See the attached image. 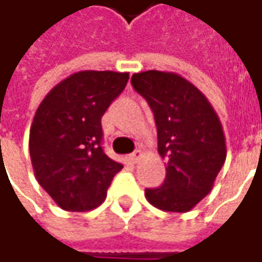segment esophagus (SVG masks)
<instances>
[{
  "mask_svg": "<svg viewBox=\"0 0 262 262\" xmlns=\"http://www.w3.org/2000/svg\"><path fill=\"white\" fill-rule=\"evenodd\" d=\"M140 157H142V150L140 149H138V150H135L133 154L130 155V159H132V162H138L140 159Z\"/></svg>",
  "mask_w": 262,
  "mask_h": 262,
  "instance_id": "esophagus-1",
  "label": "esophagus"
}]
</instances>
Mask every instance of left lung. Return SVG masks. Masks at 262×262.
I'll use <instances>...</instances> for the list:
<instances>
[{"mask_svg": "<svg viewBox=\"0 0 262 262\" xmlns=\"http://www.w3.org/2000/svg\"><path fill=\"white\" fill-rule=\"evenodd\" d=\"M132 85L154 112L165 181L146 188V200L164 212L185 213L212 191L226 159L221 119L206 95L176 72L133 74Z\"/></svg>", "mask_w": 262, "mask_h": 262, "instance_id": "1", "label": "left lung"}]
</instances>
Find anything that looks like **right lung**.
Masks as SVG:
<instances>
[{"instance_id": "right-lung-1", "label": "right lung", "mask_w": 262, "mask_h": 262, "mask_svg": "<svg viewBox=\"0 0 262 262\" xmlns=\"http://www.w3.org/2000/svg\"><path fill=\"white\" fill-rule=\"evenodd\" d=\"M129 72L79 71L53 86L30 127V159L39 184L60 209L90 212L107 197L122 164L101 146V117Z\"/></svg>"}]
</instances>
